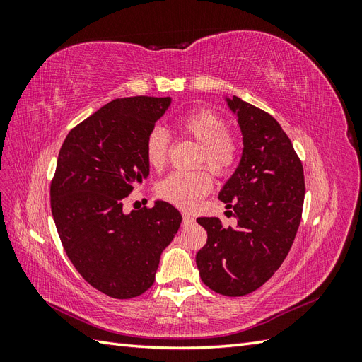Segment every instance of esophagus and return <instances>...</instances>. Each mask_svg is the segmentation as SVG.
<instances>
[{"instance_id": "34e87169", "label": "esophagus", "mask_w": 362, "mask_h": 362, "mask_svg": "<svg viewBox=\"0 0 362 362\" xmlns=\"http://www.w3.org/2000/svg\"><path fill=\"white\" fill-rule=\"evenodd\" d=\"M193 221L194 218L190 216V214H185V213H182V225L185 226V225H190V223H193Z\"/></svg>"}]
</instances>
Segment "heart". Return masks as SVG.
<instances>
[{"mask_svg": "<svg viewBox=\"0 0 362 362\" xmlns=\"http://www.w3.org/2000/svg\"><path fill=\"white\" fill-rule=\"evenodd\" d=\"M178 131L201 146L196 166H204L217 177L233 170L238 158V141L228 131L226 120L217 113L201 108L180 119ZM169 134L163 128L151 129L145 141L146 161L152 169L161 170L168 163ZM211 177L204 170L172 173L158 185V196L172 205L192 210L211 190Z\"/></svg>", "mask_w": 362, "mask_h": 362, "instance_id": "1", "label": "heart"}]
</instances>
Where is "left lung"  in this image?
I'll list each match as a JSON object with an SVG mask.
<instances>
[{"label": "left lung", "mask_w": 362, "mask_h": 362, "mask_svg": "<svg viewBox=\"0 0 362 362\" xmlns=\"http://www.w3.org/2000/svg\"><path fill=\"white\" fill-rule=\"evenodd\" d=\"M243 136L235 172L218 193L235 228L199 217L206 243L196 254L202 282L223 296H245L269 281L288 255L305 198L302 163L276 119L237 96L225 98Z\"/></svg>", "instance_id": "obj_1"}]
</instances>
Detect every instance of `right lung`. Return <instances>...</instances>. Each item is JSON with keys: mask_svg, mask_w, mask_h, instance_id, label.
Segmentation results:
<instances>
[{"mask_svg": "<svg viewBox=\"0 0 362 362\" xmlns=\"http://www.w3.org/2000/svg\"><path fill=\"white\" fill-rule=\"evenodd\" d=\"M172 100L120 98L69 131L51 181V211L80 275L115 299L145 293L182 216L164 201L125 214L124 198L148 178L145 141Z\"/></svg>", "mask_w": 362, "mask_h": 362, "instance_id": "add662e5", "label": "right lung"}]
</instances>
